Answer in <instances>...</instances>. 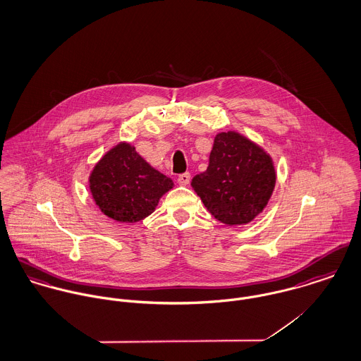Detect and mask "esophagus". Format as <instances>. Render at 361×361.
Returning <instances> with one entry per match:
<instances>
[{"mask_svg": "<svg viewBox=\"0 0 361 361\" xmlns=\"http://www.w3.org/2000/svg\"><path fill=\"white\" fill-rule=\"evenodd\" d=\"M190 180H191V174L190 173H183L178 176L177 181L180 185H188L190 184Z\"/></svg>", "mask_w": 361, "mask_h": 361, "instance_id": "34e87169", "label": "esophagus"}]
</instances>
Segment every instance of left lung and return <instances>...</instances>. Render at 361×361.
Listing matches in <instances>:
<instances>
[{
	"mask_svg": "<svg viewBox=\"0 0 361 361\" xmlns=\"http://www.w3.org/2000/svg\"><path fill=\"white\" fill-rule=\"evenodd\" d=\"M191 185L206 209L219 221L240 226L252 221L267 204L276 170L271 158L238 133H220L214 138L206 171Z\"/></svg>",
	"mask_w": 361,
	"mask_h": 361,
	"instance_id": "obj_1",
	"label": "left lung"
}]
</instances>
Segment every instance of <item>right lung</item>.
Segmentation results:
<instances>
[{"label": "right lung", "instance_id": "right-lung-1", "mask_svg": "<svg viewBox=\"0 0 361 361\" xmlns=\"http://www.w3.org/2000/svg\"><path fill=\"white\" fill-rule=\"evenodd\" d=\"M173 181L144 161L135 148L121 142L94 167L90 190L101 212L121 223L149 216Z\"/></svg>", "mask_w": 361, "mask_h": 361}]
</instances>
